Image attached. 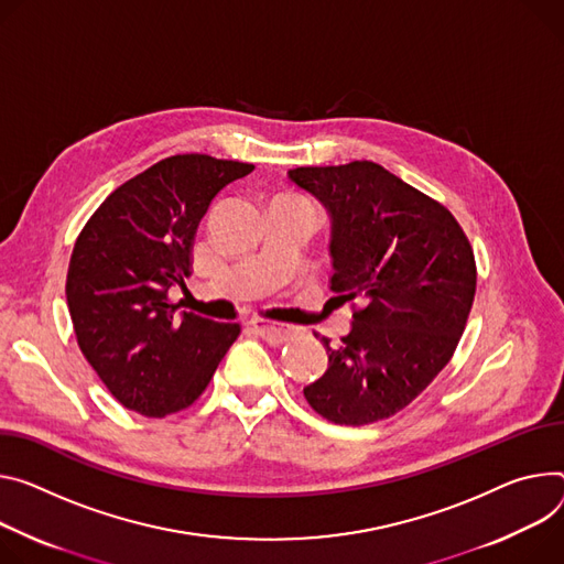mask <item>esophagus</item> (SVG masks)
Masks as SVG:
<instances>
[{
	"mask_svg": "<svg viewBox=\"0 0 564 564\" xmlns=\"http://www.w3.org/2000/svg\"><path fill=\"white\" fill-rule=\"evenodd\" d=\"M249 326H251V330L256 335L263 337L270 344H285L292 337V330L288 326H283V324H272V322H265V319H253V322H249Z\"/></svg>",
	"mask_w": 564,
	"mask_h": 564,
	"instance_id": "1",
	"label": "esophagus"
}]
</instances>
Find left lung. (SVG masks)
<instances>
[{
    "instance_id": "left-lung-1",
    "label": "left lung",
    "mask_w": 564,
    "mask_h": 564,
    "mask_svg": "<svg viewBox=\"0 0 564 564\" xmlns=\"http://www.w3.org/2000/svg\"><path fill=\"white\" fill-rule=\"evenodd\" d=\"M330 218V290L357 301L326 373L303 389L335 425L398 414L443 371L464 335L477 268L454 216L373 162L288 171Z\"/></svg>"
}]
</instances>
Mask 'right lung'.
Masks as SVG:
<instances>
[{
	"instance_id": "right-lung-1",
	"label": "right lung",
	"mask_w": 564,
	"mask_h": 564,
	"mask_svg": "<svg viewBox=\"0 0 564 564\" xmlns=\"http://www.w3.org/2000/svg\"><path fill=\"white\" fill-rule=\"evenodd\" d=\"M251 164L175 155L106 197L83 227L67 272L76 339L110 393L132 412L162 419L193 404L240 335L180 313L191 247L214 197Z\"/></svg>"
}]
</instances>
